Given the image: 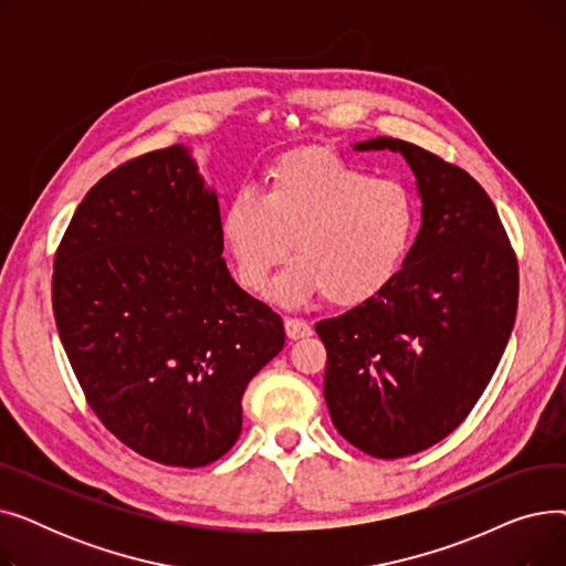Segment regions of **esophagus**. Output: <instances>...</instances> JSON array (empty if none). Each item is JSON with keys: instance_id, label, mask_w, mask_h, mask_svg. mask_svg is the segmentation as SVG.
<instances>
[{"instance_id": "esophagus-1", "label": "esophagus", "mask_w": 566, "mask_h": 566, "mask_svg": "<svg viewBox=\"0 0 566 566\" xmlns=\"http://www.w3.org/2000/svg\"><path fill=\"white\" fill-rule=\"evenodd\" d=\"M284 331H286V337L289 339H305V337H312L314 331L312 325L307 321H301V318H286L284 321Z\"/></svg>"}]
</instances>
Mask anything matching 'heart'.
Segmentation results:
<instances>
[{
    "label": "heart",
    "mask_w": 566,
    "mask_h": 566,
    "mask_svg": "<svg viewBox=\"0 0 566 566\" xmlns=\"http://www.w3.org/2000/svg\"><path fill=\"white\" fill-rule=\"evenodd\" d=\"M418 233V201L392 178H374L331 148H295L265 171V188H241L220 218L233 275L259 291L273 268L295 259L268 286L284 307L325 295L360 307L388 289Z\"/></svg>",
    "instance_id": "b5f03b06"
}]
</instances>
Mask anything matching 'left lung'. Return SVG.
<instances>
[{"mask_svg": "<svg viewBox=\"0 0 566 566\" xmlns=\"http://www.w3.org/2000/svg\"><path fill=\"white\" fill-rule=\"evenodd\" d=\"M353 148L406 158L422 227L388 289L316 323L328 350L323 397L350 444L401 459L450 436L486 390L516 321L518 265L491 197L468 171L403 139Z\"/></svg>", "mask_w": 566, "mask_h": 566, "instance_id": "1", "label": "left lung"}]
</instances>
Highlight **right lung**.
Returning <instances> with one entry per match:
<instances>
[{"mask_svg": "<svg viewBox=\"0 0 566 566\" xmlns=\"http://www.w3.org/2000/svg\"><path fill=\"white\" fill-rule=\"evenodd\" d=\"M222 250L218 195L174 144L103 176L54 256L56 331L88 406L163 465L227 454L248 382L284 346L282 318Z\"/></svg>", "mask_w": 566, "mask_h": 566, "instance_id": "add662e5", "label": "right lung"}]
</instances>
